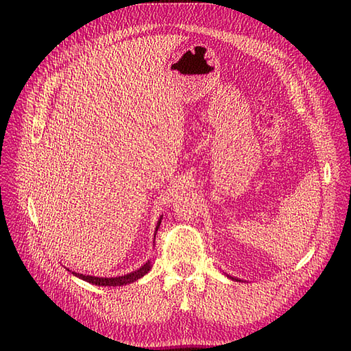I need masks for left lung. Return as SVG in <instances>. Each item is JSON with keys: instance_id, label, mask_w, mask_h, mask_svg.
Returning a JSON list of instances; mask_svg holds the SVG:
<instances>
[{"instance_id": "obj_1", "label": "left lung", "mask_w": 351, "mask_h": 351, "mask_svg": "<svg viewBox=\"0 0 351 351\" xmlns=\"http://www.w3.org/2000/svg\"><path fill=\"white\" fill-rule=\"evenodd\" d=\"M227 277H228V278H231V280H234V281H240V280H239V278H236V277H231V275H227Z\"/></svg>"}]
</instances>
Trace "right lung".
<instances>
[{
    "label": "right lung",
    "mask_w": 351,
    "mask_h": 351,
    "mask_svg": "<svg viewBox=\"0 0 351 351\" xmlns=\"http://www.w3.org/2000/svg\"><path fill=\"white\" fill-rule=\"evenodd\" d=\"M161 219L162 217L158 219L156 222V228H155V236H156V231L159 228V226H161ZM154 236V239H155ZM152 265H151V261H147L146 263H143L142 267L139 269H136L130 274H125V275H121V277H111V278H105V277H92V275H83V274H77V272H71L73 275H76V277H79L80 280L83 281H88L90 284H95V285H99V287H120V285H125V284H132L134 281H137L139 278H142L143 275H146L147 272L151 271Z\"/></svg>",
    "instance_id": "1"
}]
</instances>
